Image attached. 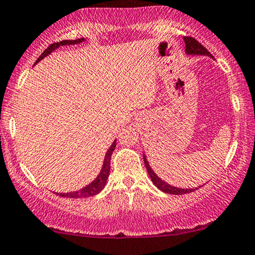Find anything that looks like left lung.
Here are the masks:
<instances>
[{
	"label": "left lung",
	"mask_w": 255,
	"mask_h": 255,
	"mask_svg": "<svg viewBox=\"0 0 255 255\" xmlns=\"http://www.w3.org/2000/svg\"><path fill=\"white\" fill-rule=\"evenodd\" d=\"M184 42H185V51H187V54H191V55H207L210 56V58H213L212 54L206 49L201 43L197 42L195 38H193V37H189V36L184 37ZM143 160H144L145 168H147L148 173H149L151 182H153L160 190L164 191V193L173 194V195H182V194L191 193V191L197 189V188H195V189H182V188H176V187H172V185L167 184V183L161 181V179L154 173V171L150 168V166L148 164L145 156H143Z\"/></svg>",
	"instance_id": "left-lung-1"
}]
</instances>
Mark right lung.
I'll return each instance as SVG.
<instances>
[{"instance_id": "1", "label": "right lung", "mask_w": 255, "mask_h": 255, "mask_svg": "<svg viewBox=\"0 0 255 255\" xmlns=\"http://www.w3.org/2000/svg\"><path fill=\"white\" fill-rule=\"evenodd\" d=\"M83 41H84V38H78V39H74V41L65 39V41H60V42L53 43V44H50L49 47L47 48V49L43 51V53L41 54V56L37 59L36 62H38L39 60H42L43 58H44V56H47L48 54H50L51 51H53L54 49H56V48L60 47V45L77 44V43H81ZM116 144H117V143H116V141H114L113 144L111 145L110 149H108L107 153H106L104 166H102L101 172H100L99 176L96 177L95 181H94L93 183H90L89 185H87V187L83 188V189L78 190V191H73V193H67V194L60 193V194H58V195H60L61 197H70V199H82V197H90V196L96 195V194H99L100 191L104 189L106 182H107L108 174H110V168H111V156H112V153H113L114 148H116Z\"/></svg>"}]
</instances>
